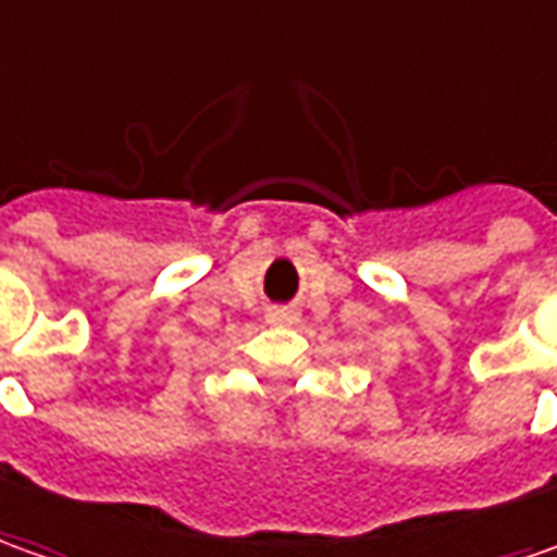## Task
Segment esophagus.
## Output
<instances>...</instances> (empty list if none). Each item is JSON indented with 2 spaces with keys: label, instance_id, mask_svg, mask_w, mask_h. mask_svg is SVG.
Listing matches in <instances>:
<instances>
[{
  "label": "esophagus",
  "instance_id": "34e87169",
  "mask_svg": "<svg viewBox=\"0 0 557 557\" xmlns=\"http://www.w3.org/2000/svg\"><path fill=\"white\" fill-rule=\"evenodd\" d=\"M264 320H268L271 326H293V323H298V311L296 308H271V311L264 314Z\"/></svg>",
  "mask_w": 557,
  "mask_h": 557
}]
</instances>
